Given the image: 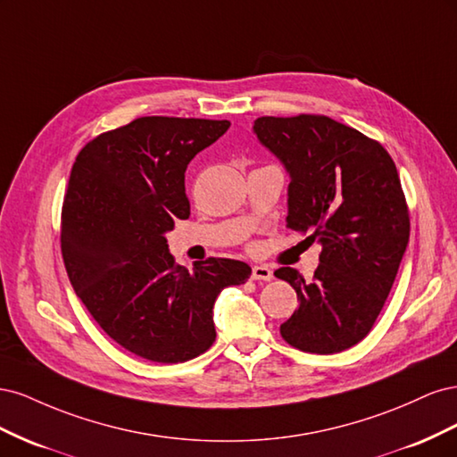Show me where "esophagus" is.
<instances>
[{"label":"esophagus","instance_id":"esophagus-1","mask_svg":"<svg viewBox=\"0 0 457 457\" xmlns=\"http://www.w3.org/2000/svg\"><path fill=\"white\" fill-rule=\"evenodd\" d=\"M252 278L253 280H265V282H269V280H272V270L269 267H265V265H255L252 269Z\"/></svg>","mask_w":457,"mask_h":457}]
</instances>
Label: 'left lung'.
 <instances>
[{
	"label": "left lung",
	"instance_id": "8db88e82",
	"mask_svg": "<svg viewBox=\"0 0 457 457\" xmlns=\"http://www.w3.org/2000/svg\"><path fill=\"white\" fill-rule=\"evenodd\" d=\"M253 131L292 179L287 228L322 245L312 282L289 267L274 272L299 299L280 334L299 351L341 353L370 334L406 252L396 165L378 141L328 116H262Z\"/></svg>",
	"mask_w": 457,
	"mask_h": 457
}]
</instances>
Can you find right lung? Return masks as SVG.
Returning <instances> with one entry per match:
<instances>
[{
    "label": "right lung",
    "mask_w": 457,
    "mask_h": 457,
    "mask_svg": "<svg viewBox=\"0 0 457 457\" xmlns=\"http://www.w3.org/2000/svg\"><path fill=\"white\" fill-rule=\"evenodd\" d=\"M228 120L145 116L89 141L72 165L62 204L68 278L108 337L150 362L177 364L215 341L213 305L252 269L210 257L177 265L165 232L188 219L185 171Z\"/></svg>",
    "instance_id": "add662e5"
}]
</instances>
